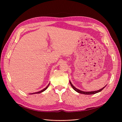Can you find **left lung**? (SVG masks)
Returning a JSON list of instances; mask_svg holds the SVG:
<instances>
[{"mask_svg": "<svg viewBox=\"0 0 122 122\" xmlns=\"http://www.w3.org/2000/svg\"><path fill=\"white\" fill-rule=\"evenodd\" d=\"M69 82H70V84H71V86L72 87V88H73V89L76 92H78V93H80V94H84V95H93V94H95L98 93H99V92H101L102 90H103V88H104L106 86H105L104 87H103V88H101L100 90H98V91H92V92H84V91H80V90H78V89H77V88H76L74 86H73V85L72 84L71 82L70 81H69Z\"/></svg>", "mask_w": 122, "mask_h": 122, "instance_id": "left-lung-1", "label": "left lung"}]
</instances>
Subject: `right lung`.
<instances>
[{"label":"right lung","instance_id":"1","mask_svg":"<svg viewBox=\"0 0 122 122\" xmlns=\"http://www.w3.org/2000/svg\"><path fill=\"white\" fill-rule=\"evenodd\" d=\"M49 86V84L48 85V86L44 88V89H43V90H41V91H39V92H36V93H31V94H39V93H42V92H44V91H45L47 88H48V87Z\"/></svg>","mask_w":122,"mask_h":122}]
</instances>
